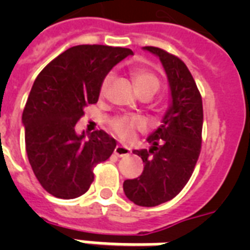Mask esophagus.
<instances>
[{
	"instance_id": "esophagus-1",
	"label": "esophagus",
	"mask_w": 250,
	"mask_h": 250,
	"mask_svg": "<svg viewBox=\"0 0 250 250\" xmlns=\"http://www.w3.org/2000/svg\"><path fill=\"white\" fill-rule=\"evenodd\" d=\"M131 150H129L127 146H123V145H117L115 149H114V154L118 157H125V156H128Z\"/></svg>"
}]
</instances>
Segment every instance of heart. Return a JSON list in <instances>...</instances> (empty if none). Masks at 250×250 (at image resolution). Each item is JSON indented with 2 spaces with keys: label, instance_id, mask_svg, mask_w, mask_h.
Instances as JSON below:
<instances>
[{
  "label": "heart",
  "instance_id": "b5f03b06",
  "mask_svg": "<svg viewBox=\"0 0 250 250\" xmlns=\"http://www.w3.org/2000/svg\"><path fill=\"white\" fill-rule=\"evenodd\" d=\"M129 74H131V78H132L137 90L141 94H150L152 96L160 88V79L152 68L146 67V66H133L129 70ZM110 80H111L110 76H106L105 79L102 80L101 86H100V93L105 94ZM143 127H144V121L136 115H121V117L114 118L110 123L111 131L121 140L125 141L131 140L135 136V132L137 129H141Z\"/></svg>",
  "mask_w": 250,
  "mask_h": 250
}]
</instances>
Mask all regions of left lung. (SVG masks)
Returning a JSON list of instances; mask_svg holds the SVG:
<instances>
[{
    "label": "left lung",
    "mask_w": 250,
    "mask_h": 250,
    "mask_svg": "<svg viewBox=\"0 0 250 250\" xmlns=\"http://www.w3.org/2000/svg\"><path fill=\"white\" fill-rule=\"evenodd\" d=\"M160 57L171 89V105L164 123L146 139L152 148L133 150L144 162L143 174L123 183L125 196L139 206H157L170 201L193 174L201 152V93L186 63L156 46H145Z\"/></svg>",
    "instance_id": "obj_1"
}]
</instances>
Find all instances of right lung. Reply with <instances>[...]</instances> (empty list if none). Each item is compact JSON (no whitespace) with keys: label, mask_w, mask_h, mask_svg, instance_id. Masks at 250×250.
Returning a JSON list of instances; mask_svg holds the SVG:
<instances>
[{"label":"right lung","mask_w":250,"mask_h":250,"mask_svg":"<svg viewBox=\"0 0 250 250\" xmlns=\"http://www.w3.org/2000/svg\"><path fill=\"white\" fill-rule=\"evenodd\" d=\"M127 48L76 45L49 62L37 75L23 110L25 152L33 174L48 193L70 200L84 194L93 168L106 161L117 141L105 131L78 135L84 107L98 101L107 72L125 57Z\"/></svg>","instance_id":"obj_1"}]
</instances>
